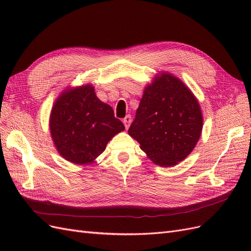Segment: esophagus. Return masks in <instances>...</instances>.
Here are the masks:
<instances>
[{
    "label": "esophagus",
    "mask_w": 251,
    "mask_h": 251,
    "mask_svg": "<svg viewBox=\"0 0 251 251\" xmlns=\"http://www.w3.org/2000/svg\"><path fill=\"white\" fill-rule=\"evenodd\" d=\"M123 123H124L126 128H127L128 126H130V125H131V123H132V117H131V115H126V116L124 118Z\"/></svg>",
    "instance_id": "esophagus-1"
}]
</instances>
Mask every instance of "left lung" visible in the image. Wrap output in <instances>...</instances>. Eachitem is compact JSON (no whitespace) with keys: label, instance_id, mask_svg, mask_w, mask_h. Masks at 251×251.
<instances>
[{"label":"left lung","instance_id":"left-lung-1","mask_svg":"<svg viewBox=\"0 0 251 251\" xmlns=\"http://www.w3.org/2000/svg\"><path fill=\"white\" fill-rule=\"evenodd\" d=\"M203 126L200 105L177 77L163 74L144 90L128 134L151 161L172 166L185 159Z\"/></svg>","mask_w":251,"mask_h":251}]
</instances>
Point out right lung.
Returning <instances> with one entry per match:
<instances>
[{
    "label": "right lung",
    "mask_w": 251,
    "mask_h": 251,
    "mask_svg": "<svg viewBox=\"0 0 251 251\" xmlns=\"http://www.w3.org/2000/svg\"><path fill=\"white\" fill-rule=\"evenodd\" d=\"M125 126L92 86L66 91L52 108L50 131L59 154L75 164L91 163Z\"/></svg>",
    "instance_id": "obj_1"
}]
</instances>
